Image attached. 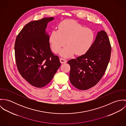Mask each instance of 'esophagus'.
Listing matches in <instances>:
<instances>
[{"label":"esophagus","instance_id":"1","mask_svg":"<svg viewBox=\"0 0 126 126\" xmlns=\"http://www.w3.org/2000/svg\"><path fill=\"white\" fill-rule=\"evenodd\" d=\"M60 61L61 63H66L67 62L66 60H65V59H63V58H60Z\"/></svg>","mask_w":126,"mask_h":126}]
</instances>
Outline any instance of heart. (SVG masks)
Returning a JSON list of instances; mask_svg holds the SVG:
<instances>
[{
    "label": "heart",
    "mask_w": 126,
    "mask_h": 126,
    "mask_svg": "<svg viewBox=\"0 0 126 126\" xmlns=\"http://www.w3.org/2000/svg\"><path fill=\"white\" fill-rule=\"evenodd\" d=\"M94 40V33L92 29L72 20L62 22L58 31H52L49 36L51 48L55 53H58L66 44L67 46L61 52L65 58L75 53L78 56L86 54L92 47Z\"/></svg>",
    "instance_id": "1"
}]
</instances>
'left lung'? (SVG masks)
I'll list each match as a JSON object with an SVG mask.
<instances>
[{
    "label": "left lung",
    "instance_id": "1",
    "mask_svg": "<svg viewBox=\"0 0 126 126\" xmlns=\"http://www.w3.org/2000/svg\"><path fill=\"white\" fill-rule=\"evenodd\" d=\"M111 50L107 33L104 31L98 32L86 54L67 62L70 66L69 79L72 85L80 90H87L95 85L107 69Z\"/></svg>",
    "mask_w": 126,
    "mask_h": 126
}]
</instances>
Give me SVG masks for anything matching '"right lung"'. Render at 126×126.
Segmentation results:
<instances>
[{"mask_svg":"<svg viewBox=\"0 0 126 126\" xmlns=\"http://www.w3.org/2000/svg\"><path fill=\"white\" fill-rule=\"evenodd\" d=\"M53 17L32 21L18 33L15 45V59L18 71L36 87L45 86L61 66L59 58L51 52L49 36L46 33L48 22Z\"/></svg>","mask_w":126,"mask_h":126,"instance_id":"right-lung-1","label":"right lung"}]
</instances>
